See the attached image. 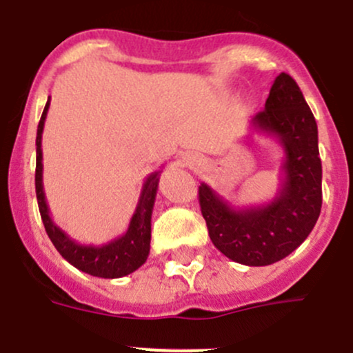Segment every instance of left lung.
Segmentation results:
<instances>
[{"instance_id": "left-lung-1", "label": "left lung", "mask_w": 353, "mask_h": 353, "mask_svg": "<svg viewBox=\"0 0 353 353\" xmlns=\"http://www.w3.org/2000/svg\"><path fill=\"white\" fill-rule=\"evenodd\" d=\"M252 128L274 136L285 150L281 188L272 201L232 208L208 184L198 188L201 215L215 248L243 265H271L299 248L316 225L323 205V165L317 124L292 75L274 79L265 108Z\"/></svg>"}]
</instances>
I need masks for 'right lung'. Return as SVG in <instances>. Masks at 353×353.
Here are the masks:
<instances>
[{"label": "right lung", "mask_w": 353, "mask_h": 353, "mask_svg": "<svg viewBox=\"0 0 353 353\" xmlns=\"http://www.w3.org/2000/svg\"><path fill=\"white\" fill-rule=\"evenodd\" d=\"M48 108H50V98L46 101L43 115H41L39 125H37L36 136V196L39 205L41 219H43L44 229L50 236L54 248L60 255L72 263L79 271L85 274L97 276V278L115 279L128 276L139 269L146 262L150 253V239H152V212L155 205L157 190H159V174H150L143 184L141 196H139L138 207L132 215L125 234L105 243V245H81L74 241L65 231H61L53 222L48 208L46 196L43 190V150H41V138H43L44 121H46Z\"/></svg>", "instance_id": "right-lung-1"}]
</instances>
